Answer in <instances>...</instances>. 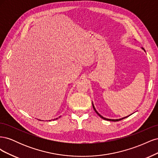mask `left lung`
<instances>
[{
  "mask_svg": "<svg viewBox=\"0 0 158 158\" xmlns=\"http://www.w3.org/2000/svg\"><path fill=\"white\" fill-rule=\"evenodd\" d=\"M143 50H144V51H145V50L144 49V48H142ZM146 52V51H145ZM92 106H93V108H94V109L95 110V111L96 112V113L98 114V115L101 117V118H102L103 119H104V120H106V121H121V120H122V119H123V118H127V117H128V116H130V115H131V114H130V115H128V116H127V117H123V118H117V119H111V118H105V117H103V116H102L101 114H100L97 111H96V109H95V107H94V103H93V102H92Z\"/></svg>",
  "mask_w": 158,
  "mask_h": 158,
  "instance_id": "obj_1",
  "label": "left lung"
}]
</instances>
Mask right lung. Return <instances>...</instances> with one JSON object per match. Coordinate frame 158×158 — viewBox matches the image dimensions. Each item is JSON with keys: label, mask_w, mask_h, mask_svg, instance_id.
<instances>
[{"label": "right lung", "mask_w": 158, "mask_h": 158, "mask_svg": "<svg viewBox=\"0 0 158 158\" xmlns=\"http://www.w3.org/2000/svg\"><path fill=\"white\" fill-rule=\"evenodd\" d=\"M59 117H60V116ZM56 119H58V118H54V119H52V121H54V120H56ZM39 120H40V119H39ZM52 120H49V121H52ZM40 121H41V120H40Z\"/></svg>", "instance_id": "right-lung-1"}]
</instances>
